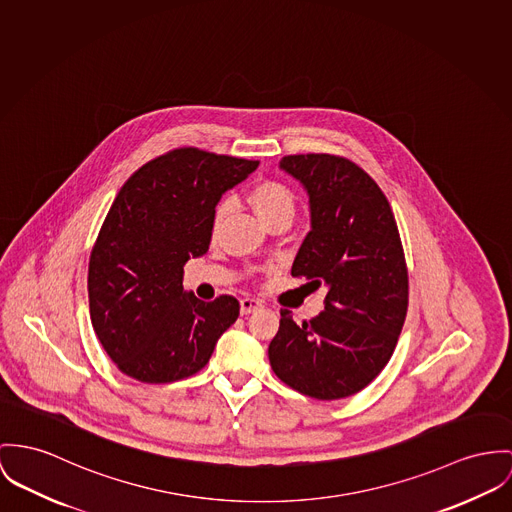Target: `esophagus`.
<instances>
[{"instance_id":"1","label":"esophagus","mask_w":512,"mask_h":512,"mask_svg":"<svg viewBox=\"0 0 512 512\" xmlns=\"http://www.w3.org/2000/svg\"><path fill=\"white\" fill-rule=\"evenodd\" d=\"M261 308H263V304L259 300H255V298H241L239 300V312H241V315L253 314V312H257Z\"/></svg>"}]
</instances>
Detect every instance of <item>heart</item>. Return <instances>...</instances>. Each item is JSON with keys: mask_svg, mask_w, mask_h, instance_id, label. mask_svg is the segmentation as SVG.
<instances>
[{"mask_svg": "<svg viewBox=\"0 0 512 512\" xmlns=\"http://www.w3.org/2000/svg\"><path fill=\"white\" fill-rule=\"evenodd\" d=\"M249 204L253 208V212L259 216V220L263 224L280 218V216H290L294 214V195L292 191L278 183V181H263V183H257L251 193H249ZM228 214V204L222 202L218 208H216V216H214V226L218 228L220 222L226 218Z\"/></svg>", "mask_w": 512, "mask_h": 512, "instance_id": "obj_1", "label": "heart"}]
</instances>
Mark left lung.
<instances>
[{
	"label": "left lung",
	"mask_w": 512,
	"mask_h": 512,
	"mask_svg": "<svg viewBox=\"0 0 512 512\" xmlns=\"http://www.w3.org/2000/svg\"><path fill=\"white\" fill-rule=\"evenodd\" d=\"M280 169L310 198V232L292 276L323 284L327 294L323 312L300 325L280 310L269 360L300 394L349 397L384 370L407 314V267L394 212L374 179L349 159L286 156Z\"/></svg>",
	"instance_id": "8db88e82"
}]
</instances>
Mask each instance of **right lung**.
Returning a JSON list of instances; mask_svg holds the SVG:
<instances>
[{
  "mask_svg": "<svg viewBox=\"0 0 512 512\" xmlns=\"http://www.w3.org/2000/svg\"><path fill=\"white\" fill-rule=\"evenodd\" d=\"M259 161L173 150L118 191L91 251V325L120 372L146 384L189 378L239 315L234 296L202 302L183 267L208 251L216 204Z\"/></svg>",
  "mask_w": 512,
  "mask_h": 512,
  "instance_id": "1",
  "label": "right lung"
}]
</instances>
